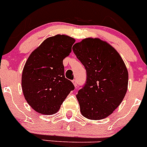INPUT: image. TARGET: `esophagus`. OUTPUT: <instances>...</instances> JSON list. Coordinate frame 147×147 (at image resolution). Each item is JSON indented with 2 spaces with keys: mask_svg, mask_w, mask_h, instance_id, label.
I'll use <instances>...</instances> for the list:
<instances>
[{
  "mask_svg": "<svg viewBox=\"0 0 147 147\" xmlns=\"http://www.w3.org/2000/svg\"><path fill=\"white\" fill-rule=\"evenodd\" d=\"M72 82H73V84H74V85L75 87L77 86V82H76V80H73Z\"/></svg>",
  "mask_w": 147,
  "mask_h": 147,
  "instance_id": "1",
  "label": "esophagus"
}]
</instances>
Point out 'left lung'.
<instances>
[{
  "label": "left lung",
  "mask_w": 147,
  "mask_h": 147,
  "mask_svg": "<svg viewBox=\"0 0 147 147\" xmlns=\"http://www.w3.org/2000/svg\"><path fill=\"white\" fill-rule=\"evenodd\" d=\"M85 66L87 81L76 95L84 117L101 120L119 106L128 87V71L112 45L99 38L83 39L73 46Z\"/></svg>",
  "instance_id": "8db88e82"
}]
</instances>
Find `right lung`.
<instances>
[{"mask_svg":"<svg viewBox=\"0 0 147 147\" xmlns=\"http://www.w3.org/2000/svg\"><path fill=\"white\" fill-rule=\"evenodd\" d=\"M75 39L65 34L48 37L34 50L22 73L23 96L33 110L52 115L74 89L65 77L63 59L71 52Z\"/></svg>","mask_w":147,"mask_h":147,"instance_id":"right-lung-1","label":"right lung"}]
</instances>
